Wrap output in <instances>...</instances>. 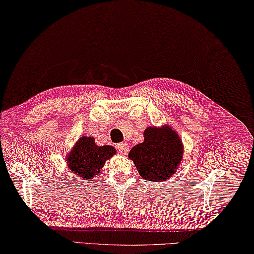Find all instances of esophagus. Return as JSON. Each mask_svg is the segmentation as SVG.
I'll list each match as a JSON object with an SVG mask.
<instances>
[{"mask_svg":"<svg viewBox=\"0 0 254 254\" xmlns=\"http://www.w3.org/2000/svg\"><path fill=\"white\" fill-rule=\"evenodd\" d=\"M117 150L119 151V154L127 155L128 151H129V145H128V143H126V142L119 143V145H117Z\"/></svg>","mask_w":254,"mask_h":254,"instance_id":"1","label":"esophagus"}]
</instances>
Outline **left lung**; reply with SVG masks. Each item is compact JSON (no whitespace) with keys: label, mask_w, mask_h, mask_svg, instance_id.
<instances>
[{"label":"left lung","mask_w":254,"mask_h":254,"mask_svg":"<svg viewBox=\"0 0 254 254\" xmlns=\"http://www.w3.org/2000/svg\"><path fill=\"white\" fill-rule=\"evenodd\" d=\"M141 178L162 183L175 175L184 158V143L175 128L169 125L147 127L143 141L129 151Z\"/></svg>","instance_id":"left-lung-1"}]
</instances>
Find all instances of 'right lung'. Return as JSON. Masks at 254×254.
Here are the masks:
<instances>
[{
  "mask_svg": "<svg viewBox=\"0 0 254 254\" xmlns=\"http://www.w3.org/2000/svg\"><path fill=\"white\" fill-rule=\"evenodd\" d=\"M116 154L113 146H97L94 137L82 136L66 155V165L74 175L82 180L96 177L105 162Z\"/></svg>",
  "mask_w": 254,
  "mask_h": 254,
  "instance_id": "1",
  "label": "right lung"
}]
</instances>
